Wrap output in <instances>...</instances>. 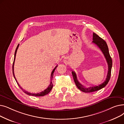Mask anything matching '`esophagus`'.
<instances>
[{
	"instance_id": "esophagus-1",
	"label": "esophagus",
	"mask_w": 124,
	"mask_h": 124,
	"mask_svg": "<svg viewBox=\"0 0 124 124\" xmlns=\"http://www.w3.org/2000/svg\"><path fill=\"white\" fill-rule=\"evenodd\" d=\"M64 63H68V61H67V60L66 59H65V60H64Z\"/></svg>"
}]
</instances>
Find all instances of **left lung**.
Masks as SVG:
<instances>
[{"instance_id": "1", "label": "left lung", "mask_w": 124, "mask_h": 124, "mask_svg": "<svg viewBox=\"0 0 124 124\" xmlns=\"http://www.w3.org/2000/svg\"><path fill=\"white\" fill-rule=\"evenodd\" d=\"M93 43L95 44L97 46L101 49V51L102 53L103 54L104 56H105L106 58V59L107 60L108 65V72L106 79L103 83H102L101 84H100V85L97 86L92 85V86L89 87L88 88H85L84 86H83L81 84H80L78 81L75 72H74V71H72V74L73 79L76 86L79 90H80L81 91H82V92L84 93L94 92H95V91L100 90L101 89L103 88L104 87H105L107 84L108 83L110 79V75H111V70L112 67V59L109 55L107 43L105 41H104L102 38L100 37L97 34L94 33V32L93 33Z\"/></svg>"}]
</instances>
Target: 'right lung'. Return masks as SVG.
I'll list each match as a JSON object with an SVG mask.
<instances>
[{"mask_svg":"<svg viewBox=\"0 0 124 124\" xmlns=\"http://www.w3.org/2000/svg\"><path fill=\"white\" fill-rule=\"evenodd\" d=\"M18 46H19V44L17 45V47H16V51H15V57H14V63H13V65H12V73H13V75H14L15 79L16 82H17V84H18V85L19 86V87H20V88L22 89V90L23 91V92L25 93H26V94H28V95H32V96H44V95H46V94H48V93L50 92V91L51 90V89H52V88H53V83H52V82L51 81V80H52V78H53V73H54V72L55 70L56 69V67H57V66H56L55 67V68L53 70V71H52V73H51V82H50V84L49 86L47 87V89H46L45 90H44V91H43V92H41V93H29V92H27V91L24 90L20 86V85H19V84L18 83L17 81H16V77H15V74H14V64H15V59H16V52H17V49H18Z\"/></svg>","mask_w":124,"mask_h":124,"instance_id":"right-lung-1","label":"right lung"}]
</instances>
